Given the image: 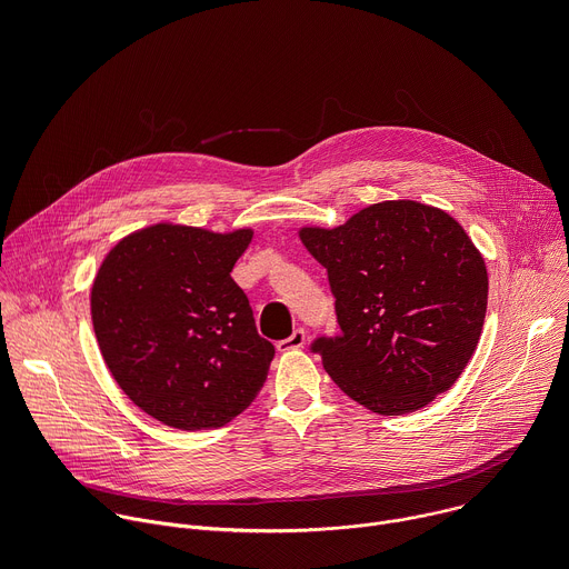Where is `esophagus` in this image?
Masks as SVG:
<instances>
[{"label":"esophagus","instance_id":"esophagus-1","mask_svg":"<svg viewBox=\"0 0 569 569\" xmlns=\"http://www.w3.org/2000/svg\"><path fill=\"white\" fill-rule=\"evenodd\" d=\"M303 342H306V331L303 329H295L290 338L277 342V349L279 351H292V349H301Z\"/></svg>","mask_w":569,"mask_h":569}]
</instances>
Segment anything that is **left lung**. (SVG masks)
Wrapping results in <instances>:
<instances>
[{
	"label": "left lung",
	"mask_w": 569,
	"mask_h": 569,
	"mask_svg": "<svg viewBox=\"0 0 569 569\" xmlns=\"http://www.w3.org/2000/svg\"><path fill=\"white\" fill-rule=\"evenodd\" d=\"M299 238L329 272L340 323L310 349L347 396L398 417L455 385L481 336L489 274L452 216L387 200Z\"/></svg>",
	"instance_id": "1"
}]
</instances>
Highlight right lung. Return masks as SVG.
<instances>
[{"label": "right lung", "mask_w": 569, "mask_h": 569, "mask_svg": "<svg viewBox=\"0 0 569 569\" xmlns=\"http://www.w3.org/2000/svg\"><path fill=\"white\" fill-rule=\"evenodd\" d=\"M252 233L159 222L119 240L99 268L90 301L101 356L164 426L220 428L268 378L274 347L231 279Z\"/></svg>", "instance_id": "right-lung-1"}]
</instances>
